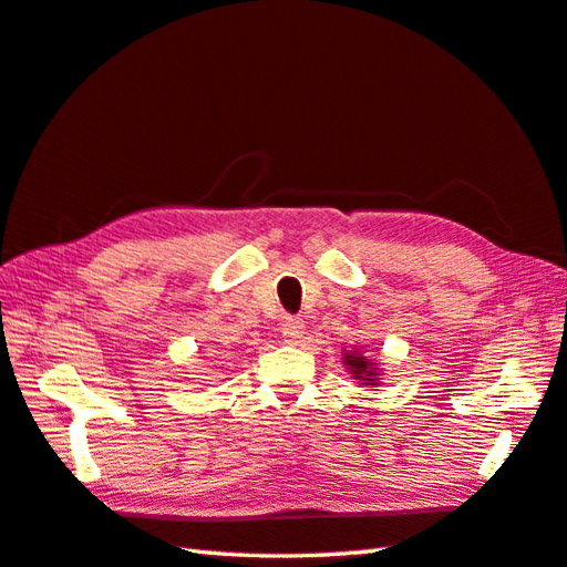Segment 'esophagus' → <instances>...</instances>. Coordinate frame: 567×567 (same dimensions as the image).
<instances>
[{"mask_svg":"<svg viewBox=\"0 0 567 567\" xmlns=\"http://www.w3.org/2000/svg\"><path fill=\"white\" fill-rule=\"evenodd\" d=\"M282 336L289 340V342H297L301 336H303V321L297 316H287L285 323H282Z\"/></svg>","mask_w":567,"mask_h":567,"instance_id":"obj_1","label":"esophagus"}]
</instances>
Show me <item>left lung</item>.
<instances>
[{"mask_svg":"<svg viewBox=\"0 0 567 567\" xmlns=\"http://www.w3.org/2000/svg\"><path fill=\"white\" fill-rule=\"evenodd\" d=\"M344 367L350 369V373L354 375L357 381H361L364 385H379L381 381V369L375 367V361L367 359L361 352H347L344 350Z\"/></svg>","mask_w":567,"mask_h":567,"instance_id":"8db88e82","label":"left lung"}]
</instances>
